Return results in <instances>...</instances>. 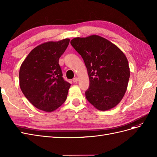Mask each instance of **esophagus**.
Listing matches in <instances>:
<instances>
[{
	"label": "esophagus",
	"instance_id": "34e87169",
	"mask_svg": "<svg viewBox=\"0 0 157 157\" xmlns=\"http://www.w3.org/2000/svg\"><path fill=\"white\" fill-rule=\"evenodd\" d=\"M78 80V78L77 77H75V78H74L73 79V82H77Z\"/></svg>",
	"mask_w": 157,
	"mask_h": 157
}]
</instances>
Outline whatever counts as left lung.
Masks as SVG:
<instances>
[{
  "mask_svg": "<svg viewBox=\"0 0 157 157\" xmlns=\"http://www.w3.org/2000/svg\"><path fill=\"white\" fill-rule=\"evenodd\" d=\"M71 44L87 68V100L99 111L117 106L124 96L130 75L125 54L115 44L96 35L76 37Z\"/></svg>",
  "mask_w": 157,
  "mask_h": 157,
  "instance_id": "1",
  "label": "left lung"
}]
</instances>
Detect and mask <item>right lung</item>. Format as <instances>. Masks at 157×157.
<instances>
[{"label": "right lung", "mask_w": 157, "mask_h": 157, "mask_svg": "<svg viewBox=\"0 0 157 157\" xmlns=\"http://www.w3.org/2000/svg\"><path fill=\"white\" fill-rule=\"evenodd\" d=\"M69 39L44 42L33 48L21 65L20 86L36 108L52 112L67 97L71 84L65 81L59 59L69 44Z\"/></svg>", "instance_id": "right-lung-1"}]
</instances>
